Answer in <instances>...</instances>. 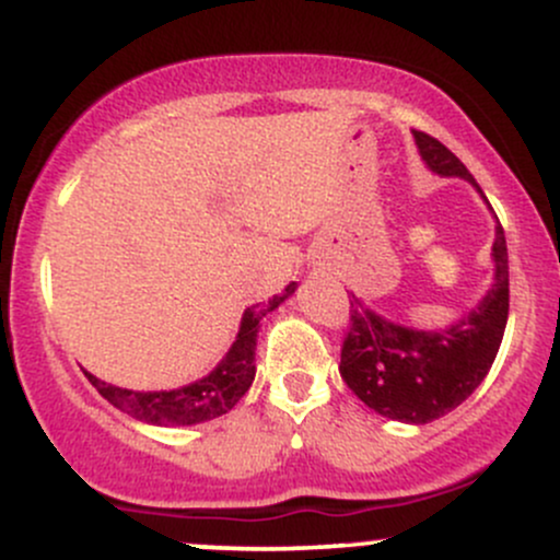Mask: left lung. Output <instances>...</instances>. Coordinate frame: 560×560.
Masks as SVG:
<instances>
[{
    "label": "left lung",
    "instance_id": "obj_1",
    "mask_svg": "<svg viewBox=\"0 0 560 560\" xmlns=\"http://www.w3.org/2000/svg\"><path fill=\"white\" fill-rule=\"evenodd\" d=\"M415 143L430 172L441 177H463L483 196L468 167L444 143L417 130ZM491 260V290L468 316L446 329L425 331L393 324L350 294V327L342 342L340 374L366 407L388 420L425 425L457 409L483 383L505 335L510 308L508 244L500 220Z\"/></svg>",
    "mask_w": 560,
    "mask_h": 560
}]
</instances>
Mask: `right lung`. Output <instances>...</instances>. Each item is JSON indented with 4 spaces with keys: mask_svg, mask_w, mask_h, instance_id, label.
Instances as JSON below:
<instances>
[{
    "mask_svg": "<svg viewBox=\"0 0 560 560\" xmlns=\"http://www.w3.org/2000/svg\"><path fill=\"white\" fill-rule=\"evenodd\" d=\"M298 284H287L281 294H273L268 303L252 305L244 311L242 327H238L236 340L223 355L218 366L210 374H205L196 383L183 385V388L172 390H127L119 385H110L97 380L95 374H88V380L95 385L106 401L114 404L116 409L127 411L140 422L149 425H199V422L214 420V417L225 415L242 401L244 393L249 390L252 380H255V348H257V331H260L262 316L279 308L287 298H292Z\"/></svg>",
    "mask_w": 560,
    "mask_h": 560,
    "instance_id": "right-lung-1",
    "label": "right lung"
}]
</instances>
